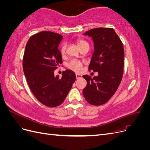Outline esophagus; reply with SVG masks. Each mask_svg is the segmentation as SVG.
I'll list each match as a JSON object with an SVG mask.
<instances>
[{
  "instance_id": "obj_1",
  "label": "esophagus",
  "mask_w": 150,
  "mask_h": 150,
  "mask_svg": "<svg viewBox=\"0 0 150 150\" xmlns=\"http://www.w3.org/2000/svg\"><path fill=\"white\" fill-rule=\"evenodd\" d=\"M76 79H80L82 78V75L79 74H76Z\"/></svg>"
}]
</instances>
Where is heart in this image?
Segmentation results:
<instances>
[{
	"mask_svg": "<svg viewBox=\"0 0 150 150\" xmlns=\"http://www.w3.org/2000/svg\"><path fill=\"white\" fill-rule=\"evenodd\" d=\"M76 43L79 48H81V47L84 46H89L88 43L83 39H78L76 41ZM66 49L67 44L66 43H63L60 47V53L61 56H64L65 55L66 52ZM67 66L69 67V69L72 71L76 72H80L82 70L83 63L78 60H72L68 64Z\"/></svg>",
	"mask_w": 150,
	"mask_h": 150,
	"instance_id": "b5f03b06",
	"label": "heart"
}]
</instances>
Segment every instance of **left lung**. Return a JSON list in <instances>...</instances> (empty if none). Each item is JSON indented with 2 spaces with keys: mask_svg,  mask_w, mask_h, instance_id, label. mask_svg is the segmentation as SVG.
Wrapping results in <instances>:
<instances>
[{
  "mask_svg": "<svg viewBox=\"0 0 150 150\" xmlns=\"http://www.w3.org/2000/svg\"><path fill=\"white\" fill-rule=\"evenodd\" d=\"M84 35L91 37L94 42V51L89 70L98 72V76H83L87 81L83 93L88 103L100 106L110 100L121 83L124 67L123 45L112 28H95Z\"/></svg>",
  "mask_w": 150,
  "mask_h": 150,
  "instance_id": "left-lung-1",
  "label": "left lung"
}]
</instances>
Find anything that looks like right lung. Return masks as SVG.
I'll use <instances>...</instances> for the list:
<instances>
[{"instance_id": "right-lung-1", "label": "right lung", "mask_w": 150, "mask_h": 150, "mask_svg": "<svg viewBox=\"0 0 150 150\" xmlns=\"http://www.w3.org/2000/svg\"><path fill=\"white\" fill-rule=\"evenodd\" d=\"M62 36L50 31L32 35L27 42L23 57V71L32 93L47 107L59 106L64 102L76 80L71 70L55 76L54 71L62 62L58 49Z\"/></svg>"}]
</instances>
